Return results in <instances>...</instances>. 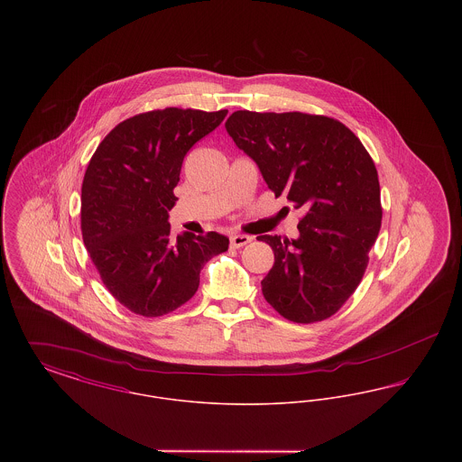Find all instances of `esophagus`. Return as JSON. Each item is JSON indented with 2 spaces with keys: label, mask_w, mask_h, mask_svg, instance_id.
Instances as JSON below:
<instances>
[{
  "label": "esophagus",
  "mask_w": 462,
  "mask_h": 462,
  "mask_svg": "<svg viewBox=\"0 0 462 462\" xmlns=\"http://www.w3.org/2000/svg\"><path fill=\"white\" fill-rule=\"evenodd\" d=\"M249 242H251V237H249V236H244V234H236V236L230 237V245L236 247V249L245 245V244H249Z\"/></svg>",
  "instance_id": "1"
}]
</instances>
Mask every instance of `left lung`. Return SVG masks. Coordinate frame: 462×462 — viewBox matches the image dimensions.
<instances>
[{
	"label": "left lung",
	"mask_w": 462,
	"mask_h": 462,
	"mask_svg": "<svg viewBox=\"0 0 462 462\" xmlns=\"http://www.w3.org/2000/svg\"><path fill=\"white\" fill-rule=\"evenodd\" d=\"M225 128L260 168L275 198L305 209L300 236H260L275 263L262 281L264 300L284 319H329L352 296L381 228L377 171L343 123L303 112H234Z\"/></svg>",
	"instance_id": "1"
}]
</instances>
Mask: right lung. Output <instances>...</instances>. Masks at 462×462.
Listing matches in <instances>:
<instances>
[{
    "label": "right lung",
    "mask_w": 462,
    "mask_h": 462,
    "mask_svg": "<svg viewBox=\"0 0 462 462\" xmlns=\"http://www.w3.org/2000/svg\"><path fill=\"white\" fill-rule=\"evenodd\" d=\"M228 110H151L119 123L89 161L81 189V232L110 294L136 315L161 317L187 303L199 273L228 237H171L170 211L181 162Z\"/></svg>",
    "instance_id": "obj_1"
}]
</instances>
